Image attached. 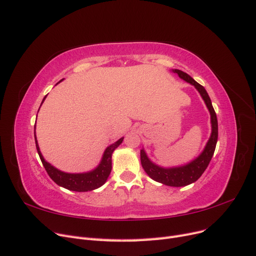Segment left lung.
<instances>
[{
	"label": "left lung",
	"instance_id": "1",
	"mask_svg": "<svg viewBox=\"0 0 256 256\" xmlns=\"http://www.w3.org/2000/svg\"><path fill=\"white\" fill-rule=\"evenodd\" d=\"M173 72L180 76V78L189 82L192 85H194L200 96L204 99L208 110L210 112L212 128V136L209 138L203 152L200 154L196 160H193L187 166L172 168H160L156 164H154L152 162L147 158L146 154L143 150H141V164L144 171L150 178H152L154 180L166 186H171V187H182V186H187L196 182L198 178L202 176V174L207 168L209 162H210L216 150V141H218V120H216V115L212 104V100L209 98L204 86H202V85L198 84L196 81L193 80L188 74L180 70V69H173Z\"/></svg>",
	"mask_w": 256,
	"mask_h": 256
}]
</instances>
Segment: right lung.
Returning a JSON list of instances; mask_svg holds the SVG:
<instances>
[{
    "label": "right lung",
    "instance_id": "right-lung-1",
    "mask_svg": "<svg viewBox=\"0 0 256 256\" xmlns=\"http://www.w3.org/2000/svg\"><path fill=\"white\" fill-rule=\"evenodd\" d=\"M44 98L42 99V102L44 100ZM34 131H35V126H34ZM34 136H35L37 152L40 154L42 166H44L46 171H47L51 180L58 186H60V187H64L72 191H78V192L95 190L99 187H102V186L106 182L108 177H109L112 170V160H111L112 152H114L115 148H118L120 144L122 142V138H120L118 142H115L114 144L108 147L104 154L102 162H100V164L98 166L97 168L94 170V171H92L90 173H84V174H68V173L58 171V168L52 166L44 159L42 154L40 150V147H38L35 134H34Z\"/></svg>",
    "mask_w": 256,
    "mask_h": 256
}]
</instances>
